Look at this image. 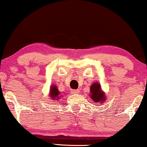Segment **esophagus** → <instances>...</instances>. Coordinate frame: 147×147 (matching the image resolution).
<instances>
[{
    "instance_id": "esophagus-1",
    "label": "esophagus",
    "mask_w": 147,
    "mask_h": 147,
    "mask_svg": "<svg viewBox=\"0 0 147 147\" xmlns=\"http://www.w3.org/2000/svg\"><path fill=\"white\" fill-rule=\"evenodd\" d=\"M79 92V90H72V94H78Z\"/></svg>"
}]
</instances>
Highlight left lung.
I'll list each match as a JSON object with an SVG mask.
<instances>
[{
  "mask_svg": "<svg viewBox=\"0 0 147 147\" xmlns=\"http://www.w3.org/2000/svg\"><path fill=\"white\" fill-rule=\"evenodd\" d=\"M90 95L91 99L95 102H100L101 104L106 100L105 93L102 90L101 86L98 82L93 83L90 86Z\"/></svg>",
  "mask_w": 147,
  "mask_h": 147,
  "instance_id": "1",
  "label": "left lung"
}]
</instances>
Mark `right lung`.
<instances>
[{
	"instance_id": "right-lung-1",
	"label": "right lung",
	"mask_w": 147,
	"mask_h": 147,
	"mask_svg": "<svg viewBox=\"0 0 147 147\" xmlns=\"http://www.w3.org/2000/svg\"><path fill=\"white\" fill-rule=\"evenodd\" d=\"M59 95L60 92L59 91L58 88L55 85H52V86L50 87V98H51L52 100H54V99H59Z\"/></svg>"
}]
</instances>
